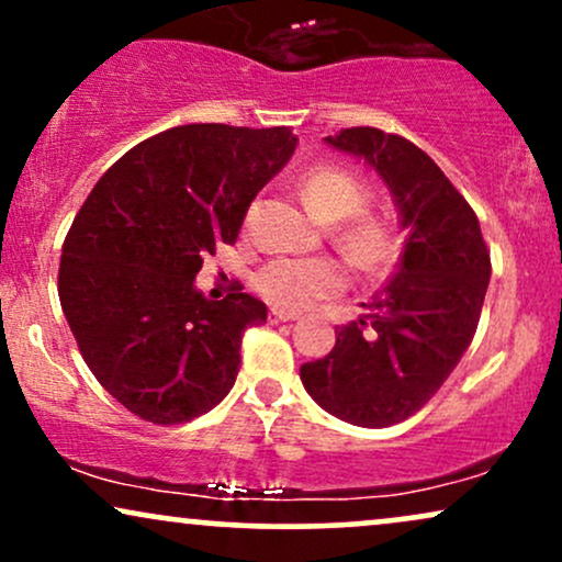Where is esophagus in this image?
Listing matches in <instances>:
<instances>
[{
    "label": "esophagus",
    "instance_id": "obj_1",
    "mask_svg": "<svg viewBox=\"0 0 562 562\" xmlns=\"http://www.w3.org/2000/svg\"><path fill=\"white\" fill-rule=\"evenodd\" d=\"M299 319V314L295 312H288V308H272V312H269V322H295Z\"/></svg>",
    "mask_w": 562,
    "mask_h": 562
}]
</instances>
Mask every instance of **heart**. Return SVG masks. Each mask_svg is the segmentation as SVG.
I'll return each instance as SVG.
<instances>
[{"mask_svg": "<svg viewBox=\"0 0 562 562\" xmlns=\"http://www.w3.org/2000/svg\"><path fill=\"white\" fill-rule=\"evenodd\" d=\"M301 198L308 214L322 224H340L335 235L340 254L353 269L380 274L396 259V235L378 216L359 211L367 203V187L338 166H314L301 177ZM344 269L330 259H274L256 274V290L267 301L285 308H303L333 295L344 285Z\"/></svg>", "mask_w": 562, "mask_h": 562, "instance_id": "b5f03b06", "label": "heart"}]
</instances>
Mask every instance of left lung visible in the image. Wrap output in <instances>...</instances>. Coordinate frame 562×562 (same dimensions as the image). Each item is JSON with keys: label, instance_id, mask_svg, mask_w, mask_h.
<instances>
[{"label": "left lung", "instance_id": "8db88e82", "mask_svg": "<svg viewBox=\"0 0 562 562\" xmlns=\"http://www.w3.org/2000/svg\"><path fill=\"white\" fill-rule=\"evenodd\" d=\"M325 145L375 169L406 237L389 285L362 303L359 322L335 330L325 359L301 367V383L338 420L389 428L423 409L460 364L479 327L492 261L473 209L409 139L353 126Z\"/></svg>", "mask_w": 562, "mask_h": 562}]
</instances>
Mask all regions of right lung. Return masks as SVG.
I'll return each instance as SVG.
<instances>
[{"instance_id":"right-lung-1","label":"right lung","mask_w":562,"mask_h":562,"mask_svg":"<svg viewBox=\"0 0 562 562\" xmlns=\"http://www.w3.org/2000/svg\"><path fill=\"white\" fill-rule=\"evenodd\" d=\"M288 126L187 124L139 142L100 177L60 259V306L81 357L128 412L158 425L227 396L267 303L195 285L203 256L235 243L254 198L293 158Z\"/></svg>"}]
</instances>
